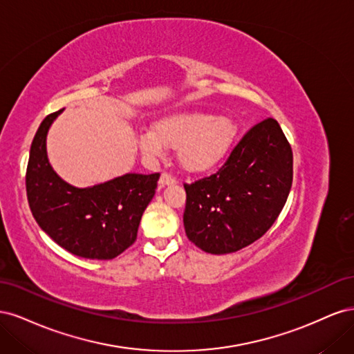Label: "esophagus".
I'll use <instances>...</instances> for the list:
<instances>
[{"label": "esophagus", "mask_w": 354, "mask_h": 354, "mask_svg": "<svg viewBox=\"0 0 354 354\" xmlns=\"http://www.w3.org/2000/svg\"><path fill=\"white\" fill-rule=\"evenodd\" d=\"M176 183H177V180L171 174H168V173H162V174H160V177H159V186L160 187H165V186H169V185H176Z\"/></svg>", "instance_id": "1"}]
</instances>
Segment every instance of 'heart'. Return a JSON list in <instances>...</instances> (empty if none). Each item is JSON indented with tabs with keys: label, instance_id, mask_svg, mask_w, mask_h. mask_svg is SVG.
<instances>
[{
	"label": "heart",
	"instance_id": "heart-1",
	"mask_svg": "<svg viewBox=\"0 0 354 354\" xmlns=\"http://www.w3.org/2000/svg\"><path fill=\"white\" fill-rule=\"evenodd\" d=\"M236 136L238 125L232 118L192 111L160 118L153 130L138 133L137 143L151 158L162 155L165 146L178 149L181 167L190 173H207L229 155Z\"/></svg>",
	"mask_w": 354,
	"mask_h": 354
}]
</instances>
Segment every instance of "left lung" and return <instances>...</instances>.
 Returning a JSON list of instances; mask_svg holds the SVG:
<instances>
[{
	"label": "left lung",
	"mask_w": 354,
	"mask_h": 354,
	"mask_svg": "<svg viewBox=\"0 0 354 354\" xmlns=\"http://www.w3.org/2000/svg\"><path fill=\"white\" fill-rule=\"evenodd\" d=\"M292 186V149L273 118L255 124L209 177L185 185V230L209 254H230L272 227Z\"/></svg>",
	"instance_id": "8db88e82"
}]
</instances>
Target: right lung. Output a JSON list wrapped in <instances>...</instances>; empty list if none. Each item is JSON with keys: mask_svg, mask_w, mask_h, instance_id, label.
Listing matches in <instances>:
<instances>
[{"mask_svg": "<svg viewBox=\"0 0 354 354\" xmlns=\"http://www.w3.org/2000/svg\"><path fill=\"white\" fill-rule=\"evenodd\" d=\"M63 109L41 122L26 168V195L38 226L62 248L90 260H112L137 239L159 173H128L91 187L62 180L48 162L47 133Z\"/></svg>", "mask_w": 354, "mask_h": 354, "instance_id": "add662e5", "label": "right lung"}]
</instances>
